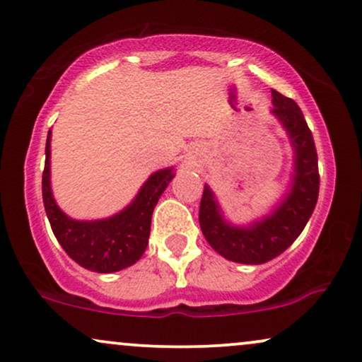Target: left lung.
Instances as JSON below:
<instances>
[{"label": "left lung", "instance_id": "left-lung-1", "mask_svg": "<svg viewBox=\"0 0 362 362\" xmlns=\"http://www.w3.org/2000/svg\"><path fill=\"white\" fill-rule=\"evenodd\" d=\"M271 114L281 122L293 148V173L288 190L269 214L248 224L224 218L209 185L199 207V224L207 243L219 255L238 264L259 265L276 259L301 235L317 206L320 175L313 136L298 103L272 90Z\"/></svg>", "mask_w": 362, "mask_h": 362}]
</instances>
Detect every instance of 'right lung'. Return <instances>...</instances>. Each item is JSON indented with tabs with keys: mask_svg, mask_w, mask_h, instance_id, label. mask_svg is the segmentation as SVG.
<instances>
[{
	"mask_svg": "<svg viewBox=\"0 0 362 362\" xmlns=\"http://www.w3.org/2000/svg\"><path fill=\"white\" fill-rule=\"evenodd\" d=\"M173 167L151 173L131 204L103 219L80 221L57 206L51 189V131L45 143L42 199L52 233L64 252L91 272L110 274L136 264L148 247L151 214L172 178Z\"/></svg>",
	"mask_w": 362,
	"mask_h": 362,
	"instance_id": "right-lung-1",
	"label": "right lung"
}]
</instances>
